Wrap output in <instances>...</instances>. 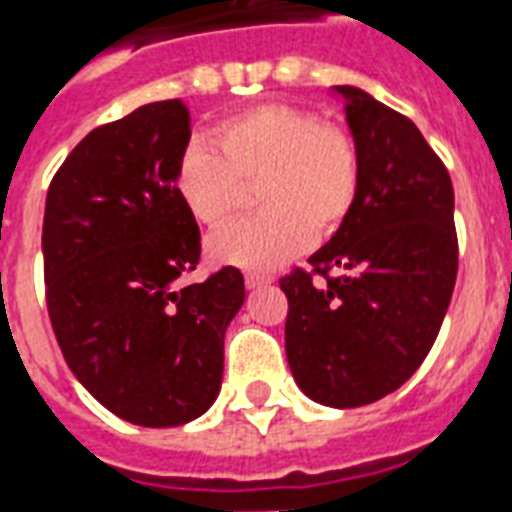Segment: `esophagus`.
<instances>
[{"label": "esophagus", "mask_w": 512, "mask_h": 512, "mask_svg": "<svg viewBox=\"0 0 512 512\" xmlns=\"http://www.w3.org/2000/svg\"><path fill=\"white\" fill-rule=\"evenodd\" d=\"M268 284H271L268 276H255V273H249L247 276V290H263Z\"/></svg>", "instance_id": "esophagus-1"}]
</instances>
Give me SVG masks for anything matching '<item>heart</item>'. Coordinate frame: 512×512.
Segmentation results:
<instances>
[{"label":"heart","instance_id":"heart-1","mask_svg":"<svg viewBox=\"0 0 512 512\" xmlns=\"http://www.w3.org/2000/svg\"><path fill=\"white\" fill-rule=\"evenodd\" d=\"M265 214L220 230L209 255L222 265L263 273L287 263L314 239L338 230L360 193V152L343 128L290 104H260L195 136L179 155L177 193L206 228L241 209L244 185H257Z\"/></svg>","mask_w":512,"mask_h":512}]
</instances>
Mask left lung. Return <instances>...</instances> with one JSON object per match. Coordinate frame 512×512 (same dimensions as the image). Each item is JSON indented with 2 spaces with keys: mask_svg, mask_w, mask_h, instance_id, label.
I'll return each instance as SVG.
<instances>
[{
  "mask_svg": "<svg viewBox=\"0 0 512 512\" xmlns=\"http://www.w3.org/2000/svg\"><path fill=\"white\" fill-rule=\"evenodd\" d=\"M360 152V193L314 273L284 276L287 362L300 392L360 408L395 392L438 338L456 284L454 187L413 120L357 85H333ZM335 270L338 277H327Z\"/></svg>",
  "mask_w": 512,
  "mask_h": 512,
  "instance_id": "obj_1",
  "label": "left lung"
}]
</instances>
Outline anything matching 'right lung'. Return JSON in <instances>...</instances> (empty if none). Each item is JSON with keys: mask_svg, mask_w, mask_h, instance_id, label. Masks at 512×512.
<instances>
[{"mask_svg": "<svg viewBox=\"0 0 512 512\" xmlns=\"http://www.w3.org/2000/svg\"><path fill=\"white\" fill-rule=\"evenodd\" d=\"M190 109L152 101L93 128L50 182L42 225L50 325L77 381L139 427H179L212 408L225 330L244 276L201 284V233L174 177Z\"/></svg>", "mask_w": 512, "mask_h": 512, "instance_id": "right-lung-1", "label": "right lung"}]
</instances>
